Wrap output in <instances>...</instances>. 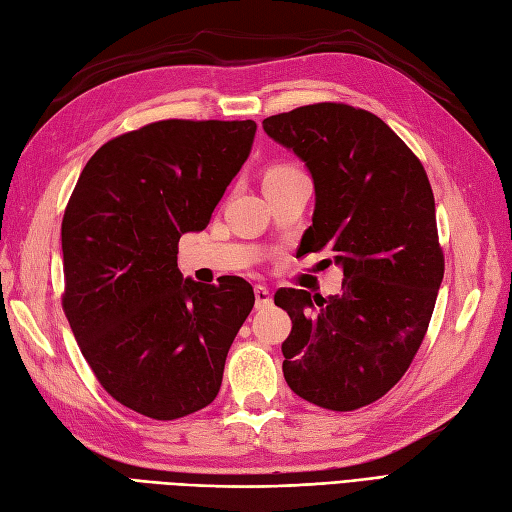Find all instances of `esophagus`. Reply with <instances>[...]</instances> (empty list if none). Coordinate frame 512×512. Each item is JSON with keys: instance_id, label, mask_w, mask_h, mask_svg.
Here are the masks:
<instances>
[{"instance_id": "1", "label": "esophagus", "mask_w": 512, "mask_h": 512, "mask_svg": "<svg viewBox=\"0 0 512 512\" xmlns=\"http://www.w3.org/2000/svg\"><path fill=\"white\" fill-rule=\"evenodd\" d=\"M254 295H256V308H265L271 304V293L267 286L263 284H256L254 286Z\"/></svg>"}]
</instances>
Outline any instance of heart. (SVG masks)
Masks as SVG:
<instances>
[{"label":"heart","instance_id":"b5f03b06","mask_svg":"<svg viewBox=\"0 0 512 512\" xmlns=\"http://www.w3.org/2000/svg\"><path fill=\"white\" fill-rule=\"evenodd\" d=\"M297 167H293V165H276V167H271L269 171H267V176L265 178H273V176H282V173H291V171H295Z\"/></svg>","mask_w":512,"mask_h":512}]
</instances>
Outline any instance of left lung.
Segmentation results:
<instances>
[{
  "instance_id": "1",
  "label": "left lung",
  "mask_w": 512,
  "mask_h": 512,
  "mask_svg": "<svg viewBox=\"0 0 512 512\" xmlns=\"http://www.w3.org/2000/svg\"><path fill=\"white\" fill-rule=\"evenodd\" d=\"M263 128L313 176L306 252L330 247L345 276L341 295L276 293L293 321L284 380L315 406L363 408L402 380L428 332L445 271L430 180L413 149L363 108L299 106Z\"/></svg>"
}]
</instances>
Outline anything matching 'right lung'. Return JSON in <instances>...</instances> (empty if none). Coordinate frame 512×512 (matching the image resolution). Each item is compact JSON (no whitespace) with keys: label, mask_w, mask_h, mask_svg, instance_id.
<instances>
[{"label":"right lung","mask_w":512,"mask_h":512,"mask_svg":"<svg viewBox=\"0 0 512 512\" xmlns=\"http://www.w3.org/2000/svg\"><path fill=\"white\" fill-rule=\"evenodd\" d=\"M256 123L165 119L86 162L62 217V310L97 382L171 421L215 400L252 284L182 280L178 243L208 226L249 156Z\"/></svg>","instance_id":"1"}]
</instances>
